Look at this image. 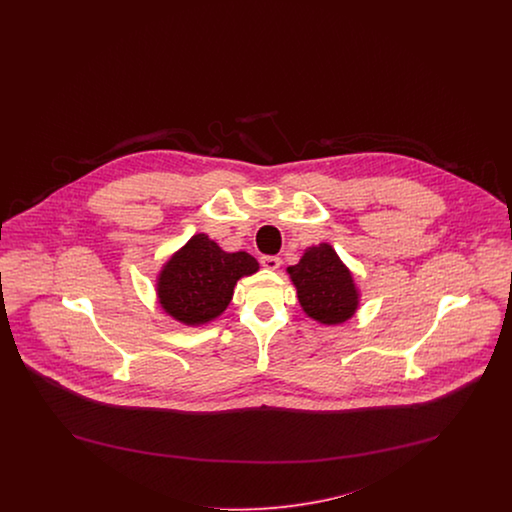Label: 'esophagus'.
<instances>
[{
    "label": "esophagus",
    "instance_id": "esophagus-1",
    "mask_svg": "<svg viewBox=\"0 0 512 512\" xmlns=\"http://www.w3.org/2000/svg\"><path fill=\"white\" fill-rule=\"evenodd\" d=\"M280 257H272V255H268V257H261V265L263 267L268 268V270H276V268L280 267Z\"/></svg>",
    "mask_w": 512,
    "mask_h": 512
}]
</instances>
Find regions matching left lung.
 Returning <instances> with one entry per match:
<instances>
[{
  "label": "left lung",
  "mask_w": 512,
  "mask_h": 512,
  "mask_svg": "<svg viewBox=\"0 0 512 512\" xmlns=\"http://www.w3.org/2000/svg\"><path fill=\"white\" fill-rule=\"evenodd\" d=\"M303 313L322 326H338L355 317L361 290L353 272L330 244L311 245L299 263L288 267Z\"/></svg>",
  "instance_id": "left-lung-1"
}]
</instances>
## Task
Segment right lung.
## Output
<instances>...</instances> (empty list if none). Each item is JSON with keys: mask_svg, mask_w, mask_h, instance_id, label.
<instances>
[{"mask_svg": "<svg viewBox=\"0 0 512 512\" xmlns=\"http://www.w3.org/2000/svg\"><path fill=\"white\" fill-rule=\"evenodd\" d=\"M257 270L259 263L249 253H228L199 232L159 268L157 301L176 322L197 328L217 320L230 305L238 280Z\"/></svg>", "mask_w": 512, "mask_h": 512, "instance_id": "obj_1", "label": "right lung"}]
</instances>
